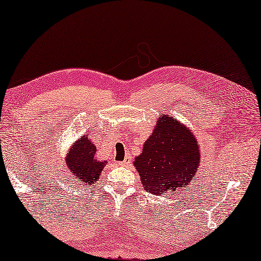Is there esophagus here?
Listing matches in <instances>:
<instances>
[{"instance_id": "1", "label": "esophagus", "mask_w": 261, "mask_h": 261, "mask_svg": "<svg viewBox=\"0 0 261 261\" xmlns=\"http://www.w3.org/2000/svg\"><path fill=\"white\" fill-rule=\"evenodd\" d=\"M128 163H129V158H127V156H126V159L125 160H123V161L122 162H120L119 164H121V166H127V164Z\"/></svg>"}]
</instances>
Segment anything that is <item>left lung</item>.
<instances>
[{
  "label": "left lung",
  "instance_id": "left-lung-1",
  "mask_svg": "<svg viewBox=\"0 0 261 261\" xmlns=\"http://www.w3.org/2000/svg\"><path fill=\"white\" fill-rule=\"evenodd\" d=\"M198 149L190 130L177 120L162 115L134 161L144 189L160 196L187 186L197 172Z\"/></svg>",
  "mask_w": 261,
  "mask_h": 261
}]
</instances>
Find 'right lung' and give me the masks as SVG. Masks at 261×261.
<instances>
[{
    "label": "right lung",
    "mask_w": 261,
    "mask_h": 261,
    "mask_svg": "<svg viewBox=\"0 0 261 261\" xmlns=\"http://www.w3.org/2000/svg\"><path fill=\"white\" fill-rule=\"evenodd\" d=\"M95 151L97 148L94 143L90 141L87 136H82L74 142L67 154V167L78 183L90 186L99 178L106 161H99L95 159Z\"/></svg>",
    "instance_id": "obj_1"
}]
</instances>
